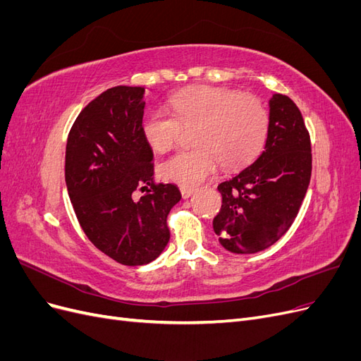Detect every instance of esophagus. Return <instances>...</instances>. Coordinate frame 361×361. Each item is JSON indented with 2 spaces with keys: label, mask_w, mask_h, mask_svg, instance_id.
Listing matches in <instances>:
<instances>
[{
  "label": "esophagus",
  "mask_w": 361,
  "mask_h": 361,
  "mask_svg": "<svg viewBox=\"0 0 361 361\" xmlns=\"http://www.w3.org/2000/svg\"><path fill=\"white\" fill-rule=\"evenodd\" d=\"M180 194H182V197L183 199H190L191 197V195L194 194V190L192 188H180Z\"/></svg>",
  "instance_id": "1"
}]
</instances>
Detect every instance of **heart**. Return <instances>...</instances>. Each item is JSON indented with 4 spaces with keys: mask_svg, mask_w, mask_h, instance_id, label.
Returning <instances> with one entry per match:
<instances>
[{
    "mask_svg": "<svg viewBox=\"0 0 361 361\" xmlns=\"http://www.w3.org/2000/svg\"><path fill=\"white\" fill-rule=\"evenodd\" d=\"M173 114L150 110L141 118L147 146L162 154L178 145L183 129H194V149L178 152L159 167L162 179L195 187L221 167L239 170L260 154L268 137L269 113L253 94L195 87L170 99Z\"/></svg>",
    "mask_w": 361,
    "mask_h": 361,
    "instance_id": "1",
    "label": "heart"
}]
</instances>
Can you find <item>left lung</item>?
Wrapping results in <instances>:
<instances>
[{"mask_svg":"<svg viewBox=\"0 0 361 361\" xmlns=\"http://www.w3.org/2000/svg\"><path fill=\"white\" fill-rule=\"evenodd\" d=\"M312 176V145L300 108L286 94L269 101L265 150L218 185L221 211L214 218L220 244L236 255L271 247L297 218Z\"/></svg>","mask_w":361,"mask_h":361,"instance_id":"left-lung-1","label":"left lung"}]
</instances>
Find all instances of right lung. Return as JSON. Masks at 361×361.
Instances as JSON below:
<instances>
[{
  "mask_svg": "<svg viewBox=\"0 0 361 361\" xmlns=\"http://www.w3.org/2000/svg\"><path fill=\"white\" fill-rule=\"evenodd\" d=\"M145 87L117 85L76 117L66 145L68 192L92 244L128 267L155 260L170 241L167 216L180 200L154 180V152L141 134ZM144 195L135 200L133 192Z\"/></svg>",
  "mask_w": 361,
  "mask_h": 361,
  "instance_id": "obj_1",
  "label": "right lung"
}]
</instances>
